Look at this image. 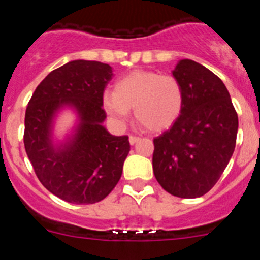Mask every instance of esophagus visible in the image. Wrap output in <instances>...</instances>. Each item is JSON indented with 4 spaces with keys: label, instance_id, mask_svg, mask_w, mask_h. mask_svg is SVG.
<instances>
[{
    "label": "esophagus",
    "instance_id": "esophagus-1",
    "mask_svg": "<svg viewBox=\"0 0 260 260\" xmlns=\"http://www.w3.org/2000/svg\"><path fill=\"white\" fill-rule=\"evenodd\" d=\"M139 139H141V138L135 137V135H130V137H128V142H130V144H135Z\"/></svg>",
    "mask_w": 260,
    "mask_h": 260
}]
</instances>
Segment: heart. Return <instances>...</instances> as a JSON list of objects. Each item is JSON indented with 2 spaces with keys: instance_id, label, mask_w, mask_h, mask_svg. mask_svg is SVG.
I'll list each match as a JSON object with an SVG mask.
<instances>
[{
  "instance_id": "obj_1",
  "label": "heart",
  "mask_w": 260,
  "mask_h": 260,
  "mask_svg": "<svg viewBox=\"0 0 260 260\" xmlns=\"http://www.w3.org/2000/svg\"><path fill=\"white\" fill-rule=\"evenodd\" d=\"M109 116L125 121L134 109L137 122L150 132H161L176 122L183 108V89L173 75L135 70L118 79L113 92L103 96Z\"/></svg>"
}]
</instances>
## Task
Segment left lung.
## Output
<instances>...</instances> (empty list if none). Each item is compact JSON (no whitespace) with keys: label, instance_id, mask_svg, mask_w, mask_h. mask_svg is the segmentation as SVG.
Instances as JSON below:
<instances>
[{"label":"left lung","instance_id":"1","mask_svg":"<svg viewBox=\"0 0 260 260\" xmlns=\"http://www.w3.org/2000/svg\"><path fill=\"white\" fill-rule=\"evenodd\" d=\"M173 77L182 86L183 108L153 139V173L169 194L198 198L216 185L233 155L238 116L222 80L203 65L182 59Z\"/></svg>","mask_w":260,"mask_h":260}]
</instances>
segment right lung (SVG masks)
Wrapping results in <instances>:
<instances>
[{"label":"right lung","instance_id":"1","mask_svg":"<svg viewBox=\"0 0 260 260\" xmlns=\"http://www.w3.org/2000/svg\"><path fill=\"white\" fill-rule=\"evenodd\" d=\"M112 68L98 61H71L53 70L36 87L24 118V148L39 181L62 201L92 204L109 195L122 174L130 151L128 137H114L102 125L107 117L103 95ZM81 116L75 139L54 149L50 122L61 105Z\"/></svg>","mask_w":260,"mask_h":260}]
</instances>
